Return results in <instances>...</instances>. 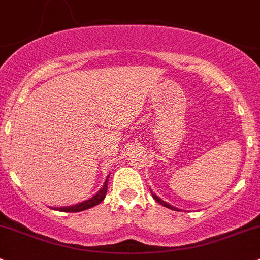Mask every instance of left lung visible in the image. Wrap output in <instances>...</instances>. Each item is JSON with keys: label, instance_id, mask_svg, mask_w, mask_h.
I'll return each instance as SVG.
<instances>
[{"label": "left lung", "instance_id": "left-lung-1", "mask_svg": "<svg viewBox=\"0 0 260 260\" xmlns=\"http://www.w3.org/2000/svg\"><path fill=\"white\" fill-rule=\"evenodd\" d=\"M151 195H152V198H154L155 200H156L157 203H159V204H161V205H164V207H167V208H169V209H173V210H176V211H179V209L178 208H175V207H173V205H170V204H168L167 202H164V200L162 199H160L159 197H156V195L154 194V192H151Z\"/></svg>", "mask_w": 260, "mask_h": 260}]
</instances>
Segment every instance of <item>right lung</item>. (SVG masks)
I'll use <instances>...</instances> for the list:
<instances>
[{
  "mask_svg": "<svg viewBox=\"0 0 260 260\" xmlns=\"http://www.w3.org/2000/svg\"><path fill=\"white\" fill-rule=\"evenodd\" d=\"M106 192H108V179L105 180V184L103 185V188L99 190L92 198H90L89 200H85V202L79 203L76 205H71V207H62V208H53L56 210L60 211H65V213H77V211H82L90 209V208L95 207V205L100 204L106 197Z\"/></svg>",
  "mask_w": 260,
  "mask_h": 260,
  "instance_id": "1",
  "label": "right lung"
}]
</instances>
